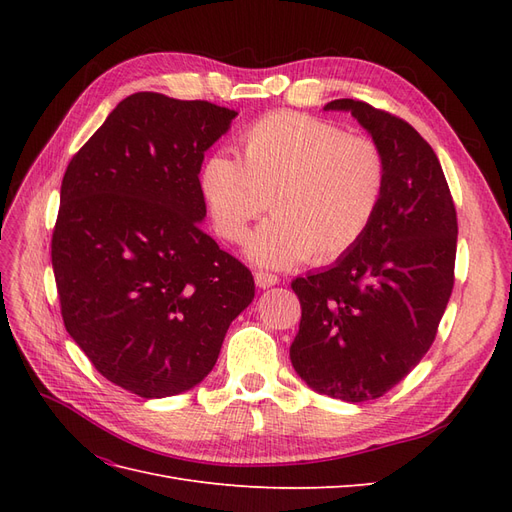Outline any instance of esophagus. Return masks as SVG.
<instances>
[{"label":"esophagus","instance_id":"obj_1","mask_svg":"<svg viewBox=\"0 0 512 512\" xmlns=\"http://www.w3.org/2000/svg\"><path fill=\"white\" fill-rule=\"evenodd\" d=\"M254 282H256L258 288H271L275 284H280V277L273 275V273H267V271H256Z\"/></svg>","mask_w":512,"mask_h":512}]
</instances>
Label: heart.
Instances as JSON below:
<instances>
[{
	"label": "heart",
	"mask_w": 512,
	"mask_h": 512,
	"mask_svg": "<svg viewBox=\"0 0 512 512\" xmlns=\"http://www.w3.org/2000/svg\"><path fill=\"white\" fill-rule=\"evenodd\" d=\"M241 162L215 153L200 168V190L213 228L245 245L260 267L284 269L307 256L329 262L348 254L374 222L386 188V162L376 143L348 136L335 123L301 113H271L241 136Z\"/></svg>",
	"instance_id": "heart-1"
}]
</instances>
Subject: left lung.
Wrapping results in <instances>:
<instances>
[{
	"instance_id": "left-lung-1",
	"label": "left lung",
	"mask_w": 512,
	"mask_h": 512,
	"mask_svg": "<svg viewBox=\"0 0 512 512\" xmlns=\"http://www.w3.org/2000/svg\"><path fill=\"white\" fill-rule=\"evenodd\" d=\"M350 113L386 162V188L365 237L331 267L292 282L301 301L290 361L320 395L382 397L423 359L453 292L457 213L436 153L410 123L359 100Z\"/></svg>"
}]
</instances>
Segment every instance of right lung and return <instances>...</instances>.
I'll list each match as a JSON object with an SVG mask.
<instances>
[{"instance_id": "right-lung-1", "label": "right lung", "mask_w": 512, "mask_h": 512, "mask_svg": "<svg viewBox=\"0 0 512 512\" xmlns=\"http://www.w3.org/2000/svg\"><path fill=\"white\" fill-rule=\"evenodd\" d=\"M237 115L141 91L61 181L51 256L66 331L106 380L145 399L203 382L254 299L250 269L200 226V166Z\"/></svg>"}]
</instances>
